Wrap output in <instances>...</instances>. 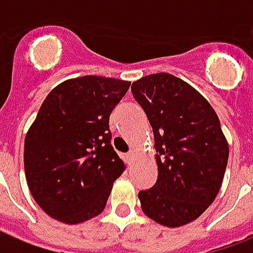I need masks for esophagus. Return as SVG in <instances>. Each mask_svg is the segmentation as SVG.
<instances>
[{
	"label": "esophagus",
	"instance_id": "34e87169",
	"mask_svg": "<svg viewBox=\"0 0 253 253\" xmlns=\"http://www.w3.org/2000/svg\"><path fill=\"white\" fill-rule=\"evenodd\" d=\"M130 155H131V151H128L126 155H125V159H126L127 163H130Z\"/></svg>",
	"mask_w": 253,
	"mask_h": 253
}]
</instances>
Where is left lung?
I'll return each instance as SVG.
<instances>
[{"label": "left lung", "instance_id": "8db88e82", "mask_svg": "<svg viewBox=\"0 0 253 253\" xmlns=\"http://www.w3.org/2000/svg\"><path fill=\"white\" fill-rule=\"evenodd\" d=\"M154 131L158 180L138 192L142 212L156 223L180 227L198 219L220 190L228 144L211 104L169 73L131 84Z\"/></svg>", "mask_w": 253, "mask_h": 253}]
</instances>
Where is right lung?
I'll list each match as a JSON object with an SVG mask.
<instances>
[{"instance_id": "add662e5", "label": "right lung", "mask_w": 253, "mask_h": 253, "mask_svg": "<svg viewBox=\"0 0 253 253\" xmlns=\"http://www.w3.org/2000/svg\"><path fill=\"white\" fill-rule=\"evenodd\" d=\"M130 82L83 76L56 85L26 134L25 173L33 198L66 224L104 211L113 183L125 170L109 130L113 108Z\"/></svg>"}]
</instances>
